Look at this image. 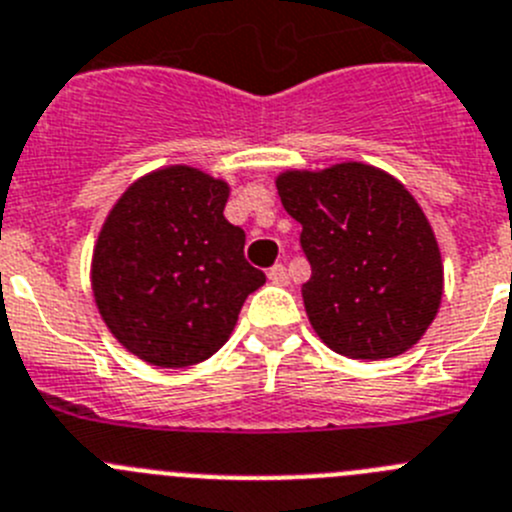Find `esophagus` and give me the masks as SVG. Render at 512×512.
<instances>
[{
	"instance_id": "1",
	"label": "esophagus",
	"mask_w": 512,
	"mask_h": 512,
	"mask_svg": "<svg viewBox=\"0 0 512 512\" xmlns=\"http://www.w3.org/2000/svg\"><path fill=\"white\" fill-rule=\"evenodd\" d=\"M267 278L275 285H288V270H285V265H273L267 270Z\"/></svg>"
}]
</instances>
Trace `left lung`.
<instances>
[{
  "mask_svg": "<svg viewBox=\"0 0 512 512\" xmlns=\"http://www.w3.org/2000/svg\"><path fill=\"white\" fill-rule=\"evenodd\" d=\"M278 193L301 224L311 265L308 321L352 359L403 354L431 326L444 290L439 245L421 206L393 176L362 163L283 173Z\"/></svg>",
  "mask_w": 512,
  "mask_h": 512,
  "instance_id": "obj_1",
  "label": "left lung"
}]
</instances>
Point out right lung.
Wrapping results in <instances>:
<instances>
[{"mask_svg":"<svg viewBox=\"0 0 512 512\" xmlns=\"http://www.w3.org/2000/svg\"><path fill=\"white\" fill-rule=\"evenodd\" d=\"M229 188L188 165L124 191L94 250V298L112 334L158 367L209 359L265 283L245 260V232L224 219Z\"/></svg>","mask_w":512,"mask_h":512,"instance_id":"add662e5","label":"right lung"}]
</instances>
